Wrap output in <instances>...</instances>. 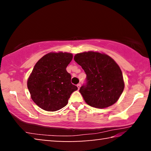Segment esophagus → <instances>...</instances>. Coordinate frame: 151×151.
Masks as SVG:
<instances>
[{"label":"esophagus","instance_id":"34e87169","mask_svg":"<svg viewBox=\"0 0 151 151\" xmlns=\"http://www.w3.org/2000/svg\"><path fill=\"white\" fill-rule=\"evenodd\" d=\"M81 86V83H78V85H77V87H78V89H80Z\"/></svg>","mask_w":151,"mask_h":151}]
</instances>
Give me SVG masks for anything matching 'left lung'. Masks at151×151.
Instances as JSON below:
<instances>
[{
	"instance_id": "obj_1",
	"label": "left lung",
	"mask_w": 151,
	"mask_h": 151,
	"mask_svg": "<svg viewBox=\"0 0 151 151\" xmlns=\"http://www.w3.org/2000/svg\"><path fill=\"white\" fill-rule=\"evenodd\" d=\"M74 60L86 75V85L79 92L86 104L98 109L112 105L124 88L122 71L112 58L104 53L88 51L76 54Z\"/></svg>"
}]
</instances>
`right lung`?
I'll return each mask as SVG.
<instances>
[{
  "instance_id": "right-lung-1",
  "label": "right lung",
  "mask_w": 151,
  "mask_h": 151,
  "mask_svg": "<svg viewBox=\"0 0 151 151\" xmlns=\"http://www.w3.org/2000/svg\"><path fill=\"white\" fill-rule=\"evenodd\" d=\"M69 52H51L36 63L27 81L32 100L47 111H57L65 106L77 86L70 82L66 70L73 59Z\"/></svg>"
}]
</instances>
